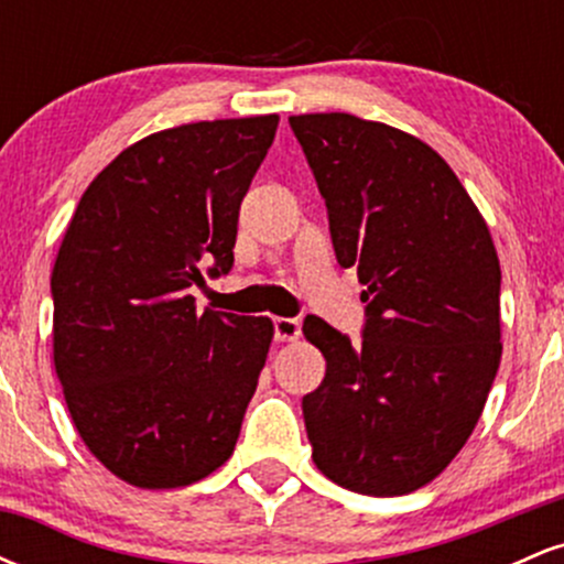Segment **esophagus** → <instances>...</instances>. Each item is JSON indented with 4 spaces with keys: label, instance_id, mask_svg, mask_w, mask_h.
Returning <instances> with one entry per match:
<instances>
[{
    "label": "esophagus",
    "instance_id": "34e87169",
    "mask_svg": "<svg viewBox=\"0 0 564 564\" xmlns=\"http://www.w3.org/2000/svg\"><path fill=\"white\" fill-rule=\"evenodd\" d=\"M273 326L278 341H296L302 334V323L296 318H275Z\"/></svg>",
    "mask_w": 564,
    "mask_h": 564
}]
</instances>
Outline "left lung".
<instances>
[{"instance_id": "1", "label": "left lung", "mask_w": 564, "mask_h": 564, "mask_svg": "<svg viewBox=\"0 0 564 564\" xmlns=\"http://www.w3.org/2000/svg\"><path fill=\"white\" fill-rule=\"evenodd\" d=\"M336 260L366 291L364 341L307 315L326 377L304 394L313 462L364 496H405L464 448L501 364V264L437 151L352 113L291 116Z\"/></svg>"}]
</instances>
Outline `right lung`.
<instances>
[{"label":"right lung","mask_w":564,"mask_h":564,"mask_svg":"<svg viewBox=\"0 0 564 564\" xmlns=\"http://www.w3.org/2000/svg\"><path fill=\"white\" fill-rule=\"evenodd\" d=\"M278 113L148 134L70 217L53 268V360L70 422L142 490L204 480L232 456L273 321L196 313L204 264L232 268L238 209Z\"/></svg>","instance_id":"1"}]
</instances>
